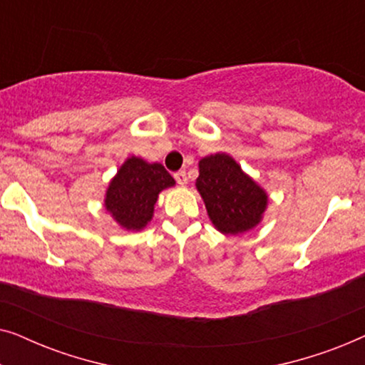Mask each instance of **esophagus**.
Segmentation results:
<instances>
[{
    "label": "esophagus",
    "instance_id": "esophagus-1",
    "mask_svg": "<svg viewBox=\"0 0 365 365\" xmlns=\"http://www.w3.org/2000/svg\"><path fill=\"white\" fill-rule=\"evenodd\" d=\"M174 179H176V182L179 186H184V184H187V176H186V171H178L174 174Z\"/></svg>",
    "mask_w": 365,
    "mask_h": 365
}]
</instances>
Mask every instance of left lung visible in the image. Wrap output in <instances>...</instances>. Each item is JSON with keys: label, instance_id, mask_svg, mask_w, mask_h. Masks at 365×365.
Wrapping results in <instances>:
<instances>
[{"label": "left lung", "instance_id": "8db88e82", "mask_svg": "<svg viewBox=\"0 0 365 365\" xmlns=\"http://www.w3.org/2000/svg\"><path fill=\"white\" fill-rule=\"evenodd\" d=\"M196 187L214 226L222 234H241L257 226L267 206V194L227 154L199 161Z\"/></svg>", "mask_w": 365, "mask_h": 365}]
</instances>
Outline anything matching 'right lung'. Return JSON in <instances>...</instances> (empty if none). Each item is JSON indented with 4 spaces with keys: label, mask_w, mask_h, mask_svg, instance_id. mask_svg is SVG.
Wrapping results in <instances>:
<instances>
[{
    "label": "right lung",
    "mask_w": 365,
    "mask_h": 365,
    "mask_svg": "<svg viewBox=\"0 0 365 365\" xmlns=\"http://www.w3.org/2000/svg\"><path fill=\"white\" fill-rule=\"evenodd\" d=\"M174 184L173 176L163 164H149L133 156L109 182L104 206L119 226L128 231H139L151 221L159 192Z\"/></svg>",
    "instance_id": "1"
}]
</instances>
